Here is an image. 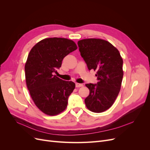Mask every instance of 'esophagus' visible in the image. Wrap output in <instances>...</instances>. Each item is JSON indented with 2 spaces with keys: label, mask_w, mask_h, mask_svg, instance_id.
Instances as JSON below:
<instances>
[{
  "label": "esophagus",
  "mask_w": 150,
  "mask_h": 150,
  "mask_svg": "<svg viewBox=\"0 0 150 150\" xmlns=\"http://www.w3.org/2000/svg\"><path fill=\"white\" fill-rule=\"evenodd\" d=\"M83 86V84H80V83H76V88H80V87H82Z\"/></svg>",
  "instance_id": "1"
}]
</instances>
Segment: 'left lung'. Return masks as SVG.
<instances>
[{
  "label": "left lung",
  "mask_w": 150,
  "mask_h": 150,
  "mask_svg": "<svg viewBox=\"0 0 150 150\" xmlns=\"http://www.w3.org/2000/svg\"><path fill=\"white\" fill-rule=\"evenodd\" d=\"M81 56L90 71H97L98 83L86 84L89 96L86 107L94 112H102L114 103L123 77L122 59L120 52L109 42L100 39H86L78 42Z\"/></svg>",
  "instance_id": "1"
}]
</instances>
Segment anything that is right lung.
<instances>
[{"mask_svg": "<svg viewBox=\"0 0 150 150\" xmlns=\"http://www.w3.org/2000/svg\"><path fill=\"white\" fill-rule=\"evenodd\" d=\"M77 48L71 40L52 38L40 40L30 50L25 65L27 87L36 106L45 114L54 116L66 110L75 83L54 74L63 59Z\"/></svg>", "mask_w": 150, "mask_h": 150, "instance_id": "obj_1", "label": "right lung"}]
</instances>
